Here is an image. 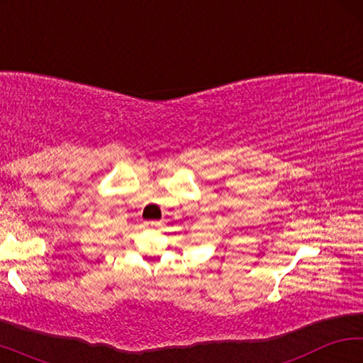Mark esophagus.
Instances as JSON below:
<instances>
[{
	"instance_id": "esophagus-1",
	"label": "esophagus",
	"mask_w": 363,
	"mask_h": 363,
	"mask_svg": "<svg viewBox=\"0 0 363 363\" xmlns=\"http://www.w3.org/2000/svg\"><path fill=\"white\" fill-rule=\"evenodd\" d=\"M145 227H150V229H157V227L160 225L158 220H145Z\"/></svg>"
}]
</instances>
